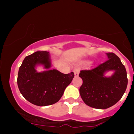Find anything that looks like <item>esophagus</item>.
Masks as SVG:
<instances>
[{
  "mask_svg": "<svg viewBox=\"0 0 134 134\" xmlns=\"http://www.w3.org/2000/svg\"><path fill=\"white\" fill-rule=\"evenodd\" d=\"M74 76L75 77H77L79 74V69H74Z\"/></svg>",
  "mask_w": 134,
  "mask_h": 134,
  "instance_id": "esophagus-1",
  "label": "esophagus"
}]
</instances>
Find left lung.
Segmentation results:
<instances>
[{"mask_svg": "<svg viewBox=\"0 0 134 134\" xmlns=\"http://www.w3.org/2000/svg\"><path fill=\"white\" fill-rule=\"evenodd\" d=\"M108 60L90 70H82L79 76L83 83L79 89L83 102L90 107L105 109L121 99L127 88L125 66L114 53H107ZM113 70L110 77H105L107 71Z\"/></svg>", "mask_w": 134, "mask_h": 134, "instance_id": "1", "label": "left lung"}]
</instances>
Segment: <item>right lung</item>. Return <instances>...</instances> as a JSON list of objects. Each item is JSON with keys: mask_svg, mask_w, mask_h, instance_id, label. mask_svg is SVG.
I'll return each mask as SVG.
<instances>
[{"mask_svg": "<svg viewBox=\"0 0 134 134\" xmlns=\"http://www.w3.org/2000/svg\"><path fill=\"white\" fill-rule=\"evenodd\" d=\"M40 64L48 70L37 72L35 68ZM51 67L49 52L37 51L27 56L19 68L18 88L24 98L34 105L47 106L57 102L74 78L73 72L65 74L49 69Z\"/></svg>", "mask_w": 134, "mask_h": 134, "instance_id": "add662e5", "label": "right lung"}]
</instances>
